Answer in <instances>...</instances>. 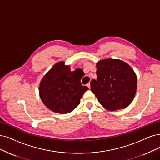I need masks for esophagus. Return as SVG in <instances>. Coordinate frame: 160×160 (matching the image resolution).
Here are the masks:
<instances>
[{"label": "esophagus", "instance_id": "obj_1", "mask_svg": "<svg viewBox=\"0 0 160 160\" xmlns=\"http://www.w3.org/2000/svg\"><path fill=\"white\" fill-rule=\"evenodd\" d=\"M87 86L90 89V82H89V83H88V84H87Z\"/></svg>", "mask_w": 160, "mask_h": 160}]
</instances>
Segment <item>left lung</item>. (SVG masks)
I'll use <instances>...</instances> for the list:
<instances>
[{"mask_svg":"<svg viewBox=\"0 0 160 160\" xmlns=\"http://www.w3.org/2000/svg\"><path fill=\"white\" fill-rule=\"evenodd\" d=\"M97 80L91 91L108 111L125 109L131 103L137 89V77L129 65L119 59L106 58L96 64Z\"/></svg>","mask_w":160,"mask_h":160,"instance_id":"1","label":"left lung"}]
</instances>
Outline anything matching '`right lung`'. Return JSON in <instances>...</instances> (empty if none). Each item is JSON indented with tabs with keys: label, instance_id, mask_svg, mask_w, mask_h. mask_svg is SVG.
<instances>
[{
	"label": "right lung",
	"instance_id": "1",
	"mask_svg": "<svg viewBox=\"0 0 160 160\" xmlns=\"http://www.w3.org/2000/svg\"><path fill=\"white\" fill-rule=\"evenodd\" d=\"M83 72L80 68L71 71L64 61L56 63L41 79L39 96L46 107L54 113L66 114L72 111L88 90L80 80Z\"/></svg>",
	"mask_w": 160,
	"mask_h": 160
}]
</instances>
